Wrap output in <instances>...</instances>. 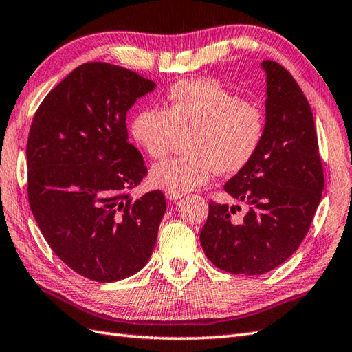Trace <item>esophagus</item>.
<instances>
[{"instance_id":"34e87169","label":"esophagus","mask_w":352,"mask_h":352,"mask_svg":"<svg viewBox=\"0 0 352 352\" xmlns=\"http://www.w3.org/2000/svg\"><path fill=\"white\" fill-rule=\"evenodd\" d=\"M183 195L182 193H175V192H166V198L169 199V201H177V199H180Z\"/></svg>"}]
</instances>
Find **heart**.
<instances>
[{
  "label": "heart",
  "instance_id": "1",
  "mask_svg": "<svg viewBox=\"0 0 352 352\" xmlns=\"http://www.w3.org/2000/svg\"><path fill=\"white\" fill-rule=\"evenodd\" d=\"M265 110L212 78L180 81L169 89L166 106L134 115L130 133L142 151L162 159L184 138L188 153L157 163L154 186L184 193L204 186L216 172L237 174L256 159L266 136Z\"/></svg>",
  "mask_w": 352,
  "mask_h": 352
}]
</instances>
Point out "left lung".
<instances>
[{
	"label": "left lung",
	"instance_id": "8db88e82",
	"mask_svg": "<svg viewBox=\"0 0 352 352\" xmlns=\"http://www.w3.org/2000/svg\"><path fill=\"white\" fill-rule=\"evenodd\" d=\"M266 76V136L256 159L223 186L250 204L208 203L199 241L207 258L230 274L258 275L284 263L309 233L324 189V168L310 104L292 74L272 60Z\"/></svg>",
	"mask_w": 352,
	"mask_h": 352
}]
</instances>
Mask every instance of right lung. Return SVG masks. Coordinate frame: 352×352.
Masks as SVG:
<instances>
[{
  "label": "right lung",
  "instance_id": "right-lung-1",
  "mask_svg": "<svg viewBox=\"0 0 352 352\" xmlns=\"http://www.w3.org/2000/svg\"><path fill=\"white\" fill-rule=\"evenodd\" d=\"M154 86L122 66L83 63L33 116L30 208L56 256L89 280L126 278L154 250L166 199L162 190L130 197L148 169L125 125L126 111Z\"/></svg>",
  "mask_w": 352,
  "mask_h": 352
}]
</instances>
